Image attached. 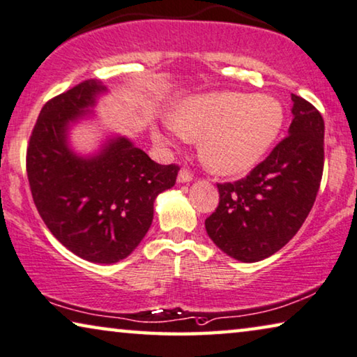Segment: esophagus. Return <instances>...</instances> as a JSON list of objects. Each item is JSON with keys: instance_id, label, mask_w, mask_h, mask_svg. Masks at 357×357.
<instances>
[{"instance_id": "1", "label": "esophagus", "mask_w": 357, "mask_h": 357, "mask_svg": "<svg viewBox=\"0 0 357 357\" xmlns=\"http://www.w3.org/2000/svg\"><path fill=\"white\" fill-rule=\"evenodd\" d=\"M194 178V174L189 172L188 168H183L181 172L178 173V183H190Z\"/></svg>"}]
</instances>
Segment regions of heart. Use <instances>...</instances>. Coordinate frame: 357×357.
Wrapping results in <instances>:
<instances>
[{
    "mask_svg": "<svg viewBox=\"0 0 357 357\" xmlns=\"http://www.w3.org/2000/svg\"><path fill=\"white\" fill-rule=\"evenodd\" d=\"M284 107L266 94L218 91L189 96L174 105L167 123L179 137L200 136L204 163L218 174L245 173L263 160L284 126ZM158 144L168 137L152 132Z\"/></svg>",
    "mask_w": 357,
    "mask_h": 357,
    "instance_id": "b5f03b06",
    "label": "heart"
}]
</instances>
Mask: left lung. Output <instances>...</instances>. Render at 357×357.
<instances>
[{"label":"left lung","instance_id":"1","mask_svg":"<svg viewBox=\"0 0 357 357\" xmlns=\"http://www.w3.org/2000/svg\"><path fill=\"white\" fill-rule=\"evenodd\" d=\"M289 136L247 178L218 184L220 204L205 220L218 248L242 263L271 257L295 236L316 202L324 172V119L291 94Z\"/></svg>","mask_w":357,"mask_h":357}]
</instances>
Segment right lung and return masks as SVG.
Returning <instances> with one entry per match:
<instances>
[{
  "label": "right lung",
  "instance_id": "add662e5",
  "mask_svg": "<svg viewBox=\"0 0 357 357\" xmlns=\"http://www.w3.org/2000/svg\"><path fill=\"white\" fill-rule=\"evenodd\" d=\"M107 88L86 79L43 105L26 147V176L41 220L63 247L91 263L126 258L144 238L157 195L173 188L178 165H158L125 136L98 153L68 147L70 125Z\"/></svg>",
  "mask_w": 357,
  "mask_h": 357
}]
</instances>
